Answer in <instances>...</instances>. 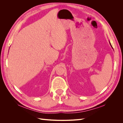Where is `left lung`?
<instances>
[{
    "instance_id": "1",
    "label": "left lung",
    "mask_w": 123,
    "mask_h": 123,
    "mask_svg": "<svg viewBox=\"0 0 123 123\" xmlns=\"http://www.w3.org/2000/svg\"><path fill=\"white\" fill-rule=\"evenodd\" d=\"M110 45H111V43H110ZM111 47H112V46H111Z\"/></svg>"
}]
</instances>
